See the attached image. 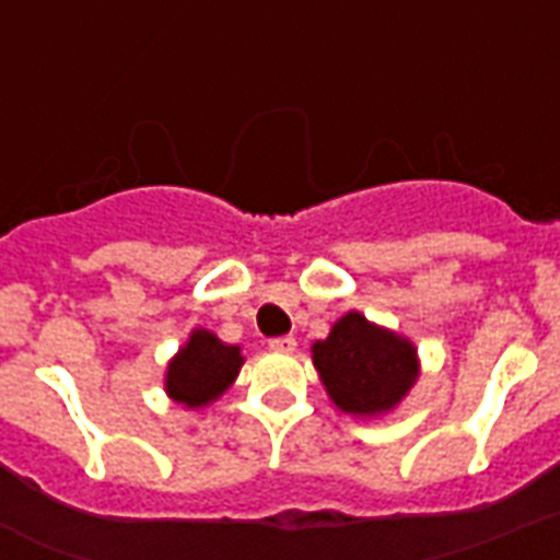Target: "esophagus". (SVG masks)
Here are the masks:
<instances>
[{
	"mask_svg": "<svg viewBox=\"0 0 560 560\" xmlns=\"http://www.w3.org/2000/svg\"><path fill=\"white\" fill-rule=\"evenodd\" d=\"M270 349L272 351H281V354H290V351L296 349V337H272L270 340Z\"/></svg>",
	"mask_w": 560,
	"mask_h": 560,
	"instance_id": "esophagus-1",
	"label": "esophagus"
}]
</instances>
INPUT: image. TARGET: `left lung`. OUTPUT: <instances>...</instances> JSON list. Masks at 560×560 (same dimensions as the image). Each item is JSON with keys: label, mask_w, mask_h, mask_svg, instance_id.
<instances>
[{"label": "left lung", "mask_w": 560, "mask_h": 560, "mask_svg": "<svg viewBox=\"0 0 560 560\" xmlns=\"http://www.w3.org/2000/svg\"><path fill=\"white\" fill-rule=\"evenodd\" d=\"M325 392L349 416H383L404 400L418 377L416 346L369 323L358 311L337 319L325 340L311 346Z\"/></svg>", "instance_id": "8db88e82"}]
</instances>
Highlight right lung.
Wrapping results in <instances>:
<instances>
[{
	"mask_svg": "<svg viewBox=\"0 0 560 560\" xmlns=\"http://www.w3.org/2000/svg\"><path fill=\"white\" fill-rule=\"evenodd\" d=\"M241 366H244L241 346H226L206 328H197L186 346L171 358L165 392L183 407L200 409L218 400L235 383Z\"/></svg>",
	"mask_w": 560,
	"mask_h": 560,
	"instance_id": "1",
	"label": "right lung"
}]
</instances>
